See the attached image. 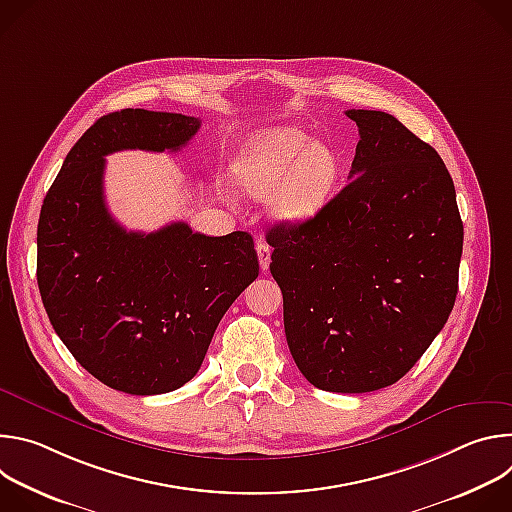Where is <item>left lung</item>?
<instances>
[{
    "instance_id": "1",
    "label": "left lung",
    "mask_w": 512,
    "mask_h": 512,
    "mask_svg": "<svg viewBox=\"0 0 512 512\" xmlns=\"http://www.w3.org/2000/svg\"><path fill=\"white\" fill-rule=\"evenodd\" d=\"M202 121L121 109L72 145L38 221L36 279L46 314L85 371L129 395H162L200 369L229 306L259 275L253 237L192 233L170 223L123 229L105 202V158L180 152Z\"/></svg>"
}]
</instances>
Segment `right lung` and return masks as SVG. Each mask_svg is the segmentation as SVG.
Wrapping results in <instances>:
<instances>
[{
  "label": "right lung",
  "instance_id": "1",
  "mask_svg": "<svg viewBox=\"0 0 512 512\" xmlns=\"http://www.w3.org/2000/svg\"><path fill=\"white\" fill-rule=\"evenodd\" d=\"M358 127L346 186L300 227H271L287 346L332 393L397 383L454 308L464 225L437 152L385 111Z\"/></svg>",
  "mask_w": 512,
  "mask_h": 512
}]
</instances>
